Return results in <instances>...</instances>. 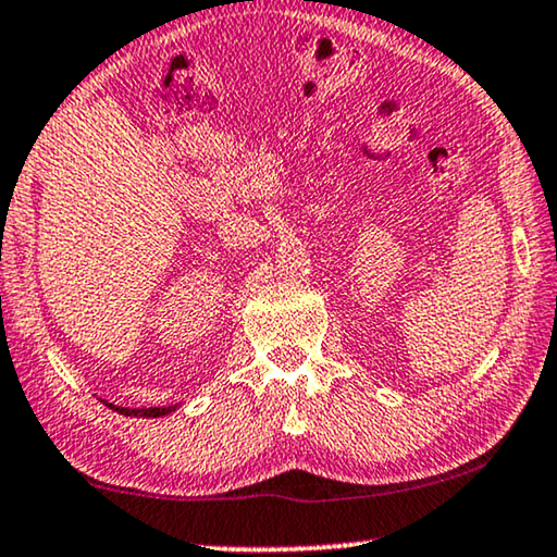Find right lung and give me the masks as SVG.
<instances>
[{
    "label": "right lung",
    "mask_w": 557,
    "mask_h": 557,
    "mask_svg": "<svg viewBox=\"0 0 557 557\" xmlns=\"http://www.w3.org/2000/svg\"><path fill=\"white\" fill-rule=\"evenodd\" d=\"M103 403V399H101ZM109 407V410H114L119 414H127V418H165V414L175 412V405L170 407H145V410H129V407H119V405H111V403H103Z\"/></svg>",
    "instance_id": "right-lung-1"
}]
</instances>
